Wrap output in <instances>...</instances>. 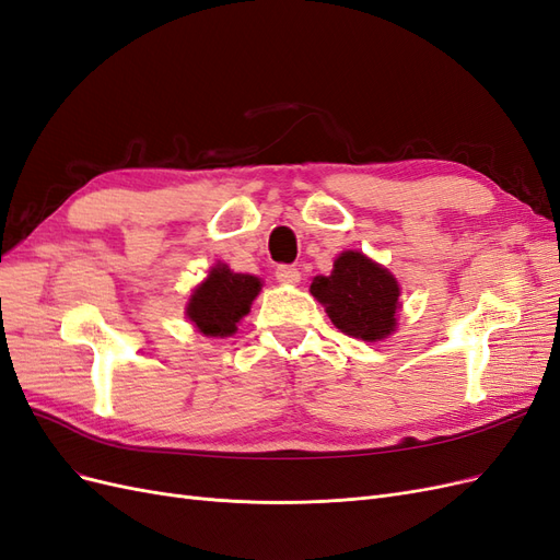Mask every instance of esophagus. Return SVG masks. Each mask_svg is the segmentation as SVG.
I'll list each match as a JSON object with an SVG mask.
<instances>
[{
  "instance_id": "obj_1",
  "label": "esophagus",
  "mask_w": 560,
  "mask_h": 560,
  "mask_svg": "<svg viewBox=\"0 0 560 560\" xmlns=\"http://www.w3.org/2000/svg\"><path fill=\"white\" fill-rule=\"evenodd\" d=\"M276 280L282 282V284H296L301 280V273L296 266H290V264H282L276 268Z\"/></svg>"
}]
</instances>
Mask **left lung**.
<instances>
[{"instance_id":"left-lung-1","label":"left lung","mask_w":560,"mask_h":560,"mask_svg":"<svg viewBox=\"0 0 560 560\" xmlns=\"http://www.w3.org/2000/svg\"><path fill=\"white\" fill-rule=\"evenodd\" d=\"M311 294L327 308L334 325L362 341H378L397 325L399 284L387 270L360 252H343L331 276H317Z\"/></svg>"}]
</instances>
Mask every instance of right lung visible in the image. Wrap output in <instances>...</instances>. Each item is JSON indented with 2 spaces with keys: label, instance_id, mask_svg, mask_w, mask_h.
<instances>
[{
  "label": "right lung",
  "instance_id": "add662e5",
  "mask_svg": "<svg viewBox=\"0 0 560 560\" xmlns=\"http://www.w3.org/2000/svg\"><path fill=\"white\" fill-rule=\"evenodd\" d=\"M259 290V278L233 273L229 266H214L191 294L186 315L206 336H229L238 329L235 325L249 313Z\"/></svg>",
  "mask_w": 560,
  "mask_h": 560
}]
</instances>
